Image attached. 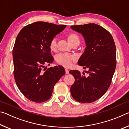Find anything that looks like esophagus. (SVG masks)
I'll use <instances>...</instances> for the list:
<instances>
[{
  "mask_svg": "<svg viewBox=\"0 0 129 129\" xmlns=\"http://www.w3.org/2000/svg\"><path fill=\"white\" fill-rule=\"evenodd\" d=\"M65 73H66L67 75V74H69V72L68 70L67 69H65Z\"/></svg>",
  "mask_w": 129,
  "mask_h": 129,
  "instance_id": "esophagus-1",
  "label": "esophagus"
}]
</instances>
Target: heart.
<instances>
[{"mask_svg":"<svg viewBox=\"0 0 129 129\" xmlns=\"http://www.w3.org/2000/svg\"><path fill=\"white\" fill-rule=\"evenodd\" d=\"M68 40L70 44H74L80 42V39L77 35L74 33H70L68 35ZM49 48L52 52H55L57 49V39H52L49 43ZM76 57L74 56L68 54L60 53L56 56V61L58 64L64 67H69L72 65L73 62L75 61Z\"/></svg>","mask_w":129,"mask_h":129,"instance_id":"obj_1","label":"heart"}]
</instances>
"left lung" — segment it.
I'll use <instances>...</instances> for the list:
<instances>
[{
    "mask_svg": "<svg viewBox=\"0 0 129 129\" xmlns=\"http://www.w3.org/2000/svg\"><path fill=\"white\" fill-rule=\"evenodd\" d=\"M71 28L84 37L86 48L78 64L89 69L88 77L77 70L69 71L75 79L71 95L78 102L91 103L104 95L110 85L116 67V48L112 35L99 25L89 23Z\"/></svg>",
    "mask_w": 129,
    "mask_h": 129,
    "instance_id": "8db88e82",
    "label": "left lung"
}]
</instances>
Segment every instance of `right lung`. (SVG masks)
Here are the masks:
<instances>
[{"label":"right lung","mask_w":129,"mask_h":129,"mask_svg":"<svg viewBox=\"0 0 129 129\" xmlns=\"http://www.w3.org/2000/svg\"><path fill=\"white\" fill-rule=\"evenodd\" d=\"M65 27L38 21L25 26L17 36L12 51L14 77L19 90L30 101L40 103L49 100L54 85L65 74L60 65L43 70L45 64L53 62L50 41Z\"/></svg>","instance_id":"obj_1"}]
</instances>
